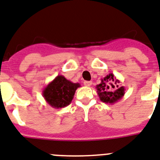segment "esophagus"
<instances>
[{
  "label": "esophagus",
  "mask_w": 160,
  "mask_h": 160,
  "mask_svg": "<svg viewBox=\"0 0 160 160\" xmlns=\"http://www.w3.org/2000/svg\"><path fill=\"white\" fill-rule=\"evenodd\" d=\"M84 84L86 87H90L92 85V81H84Z\"/></svg>",
  "instance_id": "esophagus-1"
}]
</instances>
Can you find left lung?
Segmentation results:
<instances>
[{"mask_svg": "<svg viewBox=\"0 0 160 160\" xmlns=\"http://www.w3.org/2000/svg\"><path fill=\"white\" fill-rule=\"evenodd\" d=\"M119 80L112 73L101 80V83L96 85L97 92L102 102L114 104L122 98L125 93L123 86H119Z\"/></svg>", "mask_w": 160, "mask_h": 160, "instance_id": "1", "label": "left lung"}]
</instances>
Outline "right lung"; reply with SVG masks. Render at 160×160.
Wrapping results in <instances>:
<instances>
[{
    "instance_id": "obj_1",
    "label": "right lung",
    "mask_w": 160,
    "mask_h": 160,
    "mask_svg": "<svg viewBox=\"0 0 160 160\" xmlns=\"http://www.w3.org/2000/svg\"><path fill=\"white\" fill-rule=\"evenodd\" d=\"M80 84L67 80L63 76H58L42 91L45 100L53 108H63L72 102L76 90Z\"/></svg>"
}]
</instances>
